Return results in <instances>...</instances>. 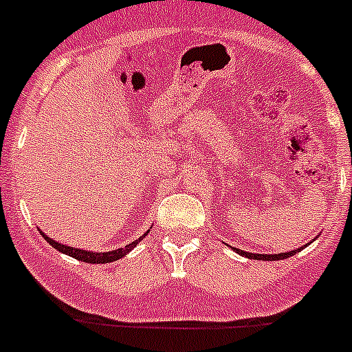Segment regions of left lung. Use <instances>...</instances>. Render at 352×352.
Listing matches in <instances>:
<instances>
[{"label":"left lung","instance_id":"obj_1","mask_svg":"<svg viewBox=\"0 0 352 352\" xmlns=\"http://www.w3.org/2000/svg\"><path fill=\"white\" fill-rule=\"evenodd\" d=\"M307 245H309V243H307ZM307 245H304V246H307ZM304 246H300V248H297V250L285 252V254H252V252L239 250V248H232V250L246 258H254V261H283V258H288V257H292V255L297 254V252H300Z\"/></svg>","mask_w":352,"mask_h":352}]
</instances>
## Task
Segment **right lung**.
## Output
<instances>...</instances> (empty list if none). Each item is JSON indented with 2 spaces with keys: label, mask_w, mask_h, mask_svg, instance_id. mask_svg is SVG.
<instances>
[{
  "label": "right lung",
  "mask_w": 352,
  "mask_h": 352,
  "mask_svg": "<svg viewBox=\"0 0 352 352\" xmlns=\"http://www.w3.org/2000/svg\"><path fill=\"white\" fill-rule=\"evenodd\" d=\"M39 232H41V236L45 239H47L48 243H50L52 246H54L55 250L62 252V254L69 255V257L76 258V261H81V262H87V264H107V262H116L120 261V258H123L124 255L130 254L133 248H135L137 245H139L140 241H142L144 238L147 236V232L144 236H140L139 239H135V241L128 243L124 248H118V250H111V252H90V250H81V248H72V246H67V245H62V243L55 241V239L48 238L45 232L39 229Z\"/></svg>",
  "instance_id": "right-lung-1"
}]
</instances>
